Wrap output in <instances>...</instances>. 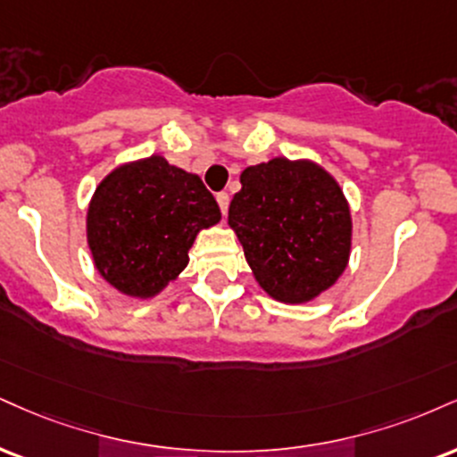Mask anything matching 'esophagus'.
Instances as JSON below:
<instances>
[{
    "label": "esophagus",
    "instance_id": "obj_1",
    "mask_svg": "<svg viewBox=\"0 0 457 457\" xmlns=\"http://www.w3.org/2000/svg\"><path fill=\"white\" fill-rule=\"evenodd\" d=\"M217 204H219V208H221V212H223V214L228 212V206H229V195L225 194V191H221V194H217Z\"/></svg>",
    "mask_w": 457,
    "mask_h": 457
}]
</instances>
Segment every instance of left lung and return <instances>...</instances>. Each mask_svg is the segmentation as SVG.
<instances>
[{
  "label": "left lung",
  "instance_id": "1",
  "mask_svg": "<svg viewBox=\"0 0 457 457\" xmlns=\"http://www.w3.org/2000/svg\"><path fill=\"white\" fill-rule=\"evenodd\" d=\"M228 223L260 287L283 304L317 300L347 270L351 206L312 159L274 157L240 174Z\"/></svg>",
  "mask_w": 457,
  "mask_h": 457
}]
</instances>
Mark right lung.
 <instances>
[{
	"instance_id": "1",
	"label": "right lung",
	"mask_w": 457,
	"mask_h": 457,
	"mask_svg": "<svg viewBox=\"0 0 457 457\" xmlns=\"http://www.w3.org/2000/svg\"><path fill=\"white\" fill-rule=\"evenodd\" d=\"M219 221L200 176L151 155L119 163L100 180L87 208V245L110 287L151 300L185 270L197 234Z\"/></svg>"
}]
</instances>
